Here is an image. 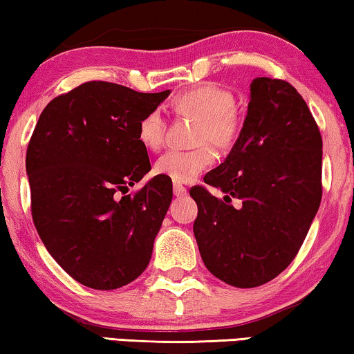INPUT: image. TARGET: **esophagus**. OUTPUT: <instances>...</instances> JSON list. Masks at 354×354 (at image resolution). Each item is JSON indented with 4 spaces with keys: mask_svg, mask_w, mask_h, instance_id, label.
Wrapping results in <instances>:
<instances>
[{
    "mask_svg": "<svg viewBox=\"0 0 354 354\" xmlns=\"http://www.w3.org/2000/svg\"><path fill=\"white\" fill-rule=\"evenodd\" d=\"M174 195L178 196V198H183L188 195V190L185 185H182L180 182H174Z\"/></svg>",
    "mask_w": 354,
    "mask_h": 354,
    "instance_id": "1",
    "label": "esophagus"
}]
</instances>
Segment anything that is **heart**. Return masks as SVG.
I'll return each instance as SVG.
<instances>
[{
    "label": "heart",
    "mask_w": 354,
    "mask_h": 354,
    "mask_svg": "<svg viewBox=\"0 0 354 354\" xmlns=\"http://www.w3.org/2000/svg\"><path fill=\"white\" fill-rule=\"evenodd\" d=\"M178 113L200 119L196 129V148L167 149L156 161V171L176 182H188L214 162L216 154L206 142L227 148L240 132V118L235 113V98L229 90L214 84H203L182 91L172 100ZM166 119L159 109L149 111L138 124V140L149 149L162 147Z\"/></svg>",
    "instance_id": "1"
}]
</instances>
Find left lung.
Masks as SVG:
<instances>
[{
  "mask_svg": "<svg viewBox=\"0 0 354 354\" xmlns=\"http://www.w3.org/2000/svg\"><path fill=\"white\" fill-rule=\"evenodd\" d=\"M322 138L288 82L256 77L243 127L224 162L193 187V232L207 270L239 288L277 277L297 256L322 198Z\"/></svg>",
  "mask_w": 354,
  "mask_h": 354,
  "instance_id": "left-lung-1",
  "label": "left lung"
}]
</instances>
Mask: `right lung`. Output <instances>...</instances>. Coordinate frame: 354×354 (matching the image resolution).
Instances as JSON below:
<instances>
[{
    "label": "right lung",
    "mask_w": 354,
    "mask_h": 354,
    "mask_svg": "<svg viewBox=\"0 0 354 354\" xmlns=\"http://www.w3.org/2000/svg\"><path fill=\"white\" fill-rule=\"evenodd\" d=\"M171 90L140 93L86 82L48 103L27 148L32 217L56 263L85 287H124L147 269L172 201V180L154 176L138 140L143 115Z\"/></svg>",
    "instance_id": "obj_1"
}]
</instances>
